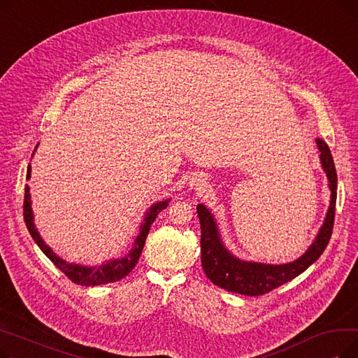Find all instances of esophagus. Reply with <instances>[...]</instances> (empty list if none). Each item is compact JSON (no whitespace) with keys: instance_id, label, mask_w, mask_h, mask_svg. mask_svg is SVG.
I'll return each instance as SVG.
<instances>
[{"instance_id":"esophagus-1","label":"esophagus","mask_w":358,"mask_h":358,"mask_svg":"<svg viewBox=\"0 0 358 358\" xmlns=\"http://www.w3.org/2000/svg\"><path fill=\"white\" fill-rule=\"evenodd\" d=\"M201 185H203V184H200V182H197V184H196V187H197V190H200V189H201Z\"/></svg>"}]
</instances>
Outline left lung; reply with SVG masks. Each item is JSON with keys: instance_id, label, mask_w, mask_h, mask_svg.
<instances>
[{"instance_id": "left-lung-1", "label": "left lung", "mask_w": 358, "mask_h": 358, "mask_svg": "<svg viewBox=\"0 0 358 358\" xmlns=\"http://www.w3.org/2000/svg\"><path fill=\"white\" fill-rule=\"evenodd\" d=\"M316 143L319 152H321L319 158H321L322 168L328 177L331 201L324 224L319 229L312 245L297 259L287 262V264H262V262L239 259L223 245L217 223L210 210L204 204H197V216L201 228V266L213 285L239 294L261 296L302 274L322 255L332 235L338 180L328 145L322 139H316Z\"/></svg>"}]
</instances>
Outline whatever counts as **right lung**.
Wrapping results in <instances>:
<instances>
[{
  "mask_svg": "<svg viewBox=\"0 0 358 358\" xmlns=\"http://www.w3.org/2000/svg\"><path fill=\"white\" fill-rule=\"evenodd\" d=\"M39 146V143L36 145V148ZM34 148V152H36ZM33 152V155H34ZM31 155V157H33ZM30 174H31V166L29 164L27 168V180H30ZM30 187L26 184L24 189V204H23V215H24V222L26 227L31 235V238L34 239V242L39 245V248L43 251V254L53 262V264L58 267L71 281H73L75 285H81L85 287L90 286H100V285H107V283H115V281L122 280L123 277H126L131 270L135 268V266L138 264L139 257L142 254L143 245H145V239L149 234L150 224L154 223V220L157 219L158 213L162 212L168 203L171 200H162L158 201L155 204L150 206L148 209V212L145 213V217L141 223L139 228V235L136 236L134 247L131 250L123 255L122 258H113L107 262H103L101 266H96V267H87V266H80V264H72V262H66L65 259H62L61 257L56 255L52 248L49 245H46L45 241L42 239L41 234L37 232L36 227H34V220H33V210H31V199H30Z\"/></svg>",
  "mask_w": 358,
  "mask_h": 358,
  "instance_id": "right-lung-1",
  "label": "right lung"
}]
</instances>
